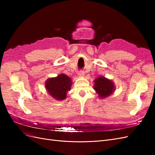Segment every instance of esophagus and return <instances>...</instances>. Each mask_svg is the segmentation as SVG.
Masks as SVG:
<instances>
[{"label":"esophagus","mask_w":155,"mask_h":155,"mask_svg":"<svg viewBox=\"0 0 155 155\" xmlns=\"http://www.w3.org/2000/svg\"><path fill=\"white\" fill-rule=\"evenodd\" d=\"M78 74H79V76L81 77H83L84 76H85V73H84V72L82 71V70H80V71L78 72Z\"/></svg>","instance_id":"obj_1"}]
</instances>
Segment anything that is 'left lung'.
<instances>
[{
    "instance_id": "8db88e82",
    "label": "left lung",
    "mask_w": 155,
    "mask_h": 155,
    "mask_svg": "<svg viewBox=\"0 0 155 155\" xmlns=\"http://www.w3.org/2000/svg\"><path fill=\"white\" fill-rule=\"evenodd\" d=\"M94 88L101 98L110 96L114 90V83L104 77H99L95 79Z\"/></svg>"
}]
</instances>
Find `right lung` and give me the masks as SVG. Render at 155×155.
Instances as JSON below:
<instances>
[{
	"label": "right lung",
	"mask_w": 155,
	"mask_h": 155,
	"mask_svg": "<svg viewBox=\"0 0 155 155\" xmlns=\"http://www.w3.org/2000/svg\"><path fill=\"white\" fill-rule=\"evenodd\" d=\"M72 81L68 76L60 74L58 77L50 78L46 82V88L50 96L55 100H63L67 97V92L70 89Z\"/></svg>",
	"instance_id": "add662e5"
}]
</instances>
